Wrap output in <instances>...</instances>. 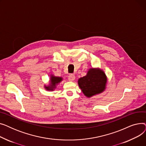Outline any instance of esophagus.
I'll return each mask as SVG.
<instances>
[{
    "label": "esophagus",
    "mask_w": 146,
    "mask_h": 146,
    "mask_svg": "<svg viewBox=\"0 0 146 146\" xmlns=\"http://www.w3.org/2000/svg\"><path fill=\"white\" fill-rule=\"evenodd\" d=\"M75 78H76L74 74H70V75H69V76H68V80L72 82V81L74 80Z\"/></svg>",
    "instance_id": "34e87169"
}]
</instances>
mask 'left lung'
<instances>
[{"instance_id": "8db88e82", "label": "left lung", "mask_w": 146, "mask_h": 146, "mask_svg": "<svg viewBox=\"0 0 146 146\" xmlns=\"http://www.w3.org/2000/svg\"><path fill=\"white\" fill-rule=\"evenodd\" d=\"M78 85L87 98L102 93L106 89L107 77L100 68H89L86 75L79 79Z\"/></svg>"}]
</instances>
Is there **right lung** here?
<instances>
[{
	"label": "right lung",
	"mask_w": 146,
	"mask_h": 146,
	"mask_svg": "<svg viewBox=\"0 0 146 146\" xmlns=\"http://www.w3.org/2000/svg\"><path fill=\"white\" fill-rule=\"evenodd\" d=\"M63 80L62 77H58V76H55L54 74H50V78L49 84L47 85H44V88L45 90L48 91H53L54 90L57 86Z\"/></svg>",
	"instance_id": "right-lung-1"
}]
</instances>
